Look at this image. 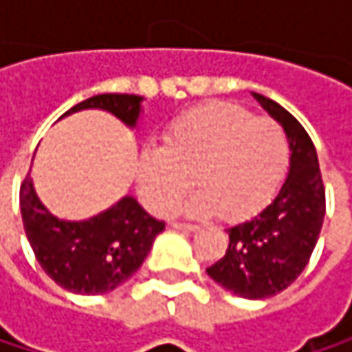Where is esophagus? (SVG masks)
Listing matches in <instances>:
<instances>
[{
  "instance_id": "1",
  "label": "esophagus",
  "mask_w": 352,
  "mask_h": 352,
  "mask_svg": "<svg viewBox=\"0 0 352 352\" xmlns=\"http://www.w3.org/2000/svg\"><path fill=\"white\" fill-rule=\"evenodd\" d=\"M171 226L177 228V230H187V232H195V230H199V226H197V224H185V222H171Z\"/></svg>"
}]
</instances>
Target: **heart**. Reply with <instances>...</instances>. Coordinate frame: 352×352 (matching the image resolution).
Listing matches in <instances>:
<instances>
[{
    "label": "heart",
    "mask_w": 352,
    "mask_h": 352,
    "mask_svg": "<svg viewBox=\"0 0 352 352\" xmlns=\"http://www.w3.org/2000/svg\"><path fill=\"white\" fill-rule=\"evenodd\" d=\"M289 167L283 128L230 104H206L179 116L163 136V148H146L136 181L144 206L169 214L193 187L183 212L226 220L256 214L279 189Z\"/></svg>",
    "instance_id": "obj_1"
}]
</instances>
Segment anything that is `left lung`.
<instances>
[{
  "label": "left lung",
  "instance_id": "8db88e82",
  "mask_svg": "<svg viewBox=\"0 0 352 352\" xmlns=\"http://www.w3.org/2000/svg\"><path fill=\"white\" fill-rule=\"evenodd\" d=\"M252 96L287 134L289 173L267 208L228 228L226 254L206 271L241 298L265 300L289 287L306 269L322 230L326 195L316 148L304 126L277 102Z\"/></svg>",
  "mask_w": 352,
  "mask_h": 352
}]
</instances>
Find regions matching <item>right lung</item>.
Listing matches in <instances>:
<instances>
[{
  "label": "right lung",
  "instance_id": "right-lung-1",
  "mask_svg": "<svg viewBox=\"0 0 352 352\" xmlns=\"http://www.w3.org/2000/svg\"><path fill=\"white\" fill-rule=\"evenodd\" d=\"M81 109H106L134 128L142 98L102 94L71 107L65 116ZM20 210L28 243L44 273L63 289L81 296L107 294L128 281L165 230V222L144 212L132 195H124L89 220H60L38 199L30 173L20 187Z\"/></svg>",
  "mask_w": 352,
  "mask_h": 352
}]
</instances>
